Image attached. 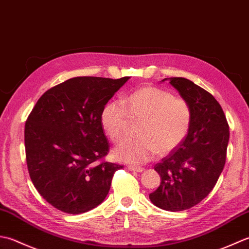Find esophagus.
Returning a JSON list of instances; mask_svg holds the SVG:
<instances>
[{"instance_id": "1", "label": "esophagus", "mask_w": 249, "mask_h": 249, "mask_svg": "<svg viewBox=\"0 0 249 249\" xmlns=\"http://www.w3.org/2000/svg\"><path fill=\"white\" fill-rule=\"evenodd\" d=\"M128 170L129 171H133V172H143L144 171V167L135 166V165H128Z\"/></svg>"}]
</instances>
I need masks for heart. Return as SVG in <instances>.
<instances>
[{"label": "heart", "mask_w": 249, "mask_h": 249, "mask_svg": "<svg viewBox=\"0 0 249 249\" xmlns=\"http://www.w3.org/2000/svg\"><path fill=\"white\" fill-rule=\"evenodd\" d=\"M130 120L141 121L136 139L125 140L114 150L116 158L140 164L160 154L169 155L184 143L192 124V110L185 99L163 89L145 86L125 95L123 103L111 101L101 113V124L113 142L128 133Z\"/></svg>", "instance_id": "1"}]
</instances>
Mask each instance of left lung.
I'll list each match as a JSON object with an SVG mask.
<instances>
[{
	"label": "left lung",
	"mask_w": 249,
	"mask_h": 249,
	"mask_svg": "<svg viewBox=\"0 0 249 249\" xmlns=\"http://www.w3.org/2000/svg\"><path fill=\"white\" fill-rule=\"evenodd\" d=\"M169 79L189 103L192 124L184 143L155 165L161 184L149 199L162 210L178 212L196 205L215 187L226 163L230 133L224 110L210 92L187 78Z\"/></svg>",
	"instance_id": "8db88e82"
}]
</instances>
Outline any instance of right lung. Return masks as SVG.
Segmentation results:
<instances>
[{
    "instance_id": "1",
    "label": "right lung",
    "mask_w": 249,
    "mask_h": 249,
    "mask_svg": "<svg viewBox=\"0 0 249 249\" xmlns=\"http://www.w3.org/2000/svg\"><path fill=\"white\" fill-rule=\"evenodd\" d=\"M130 77L82 76L47 90L25 121V159L38 194L55 209L82 214L104 201L115 172L101 113Z\"/></svg>"
}]
</instances>
